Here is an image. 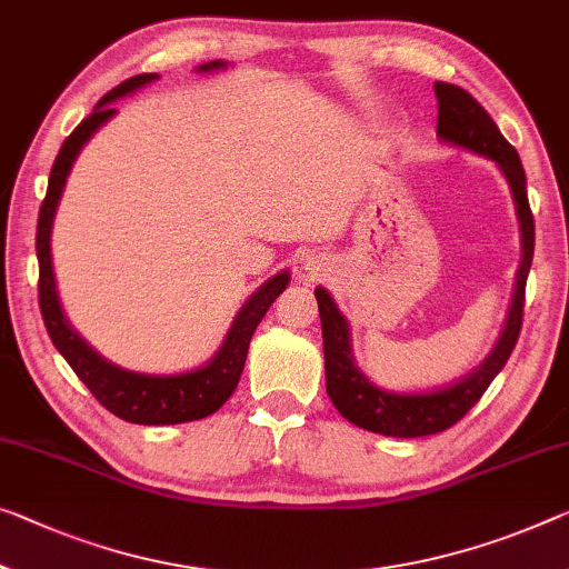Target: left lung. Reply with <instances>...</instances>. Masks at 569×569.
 <instances>
[{
    "instance_id": "8db88e82",
    "label": "left lung",
    "mask_w": 569,
    "mask_h": 569,
    "mask_svg": "<svg viewBox=\"0 0 569 569\" xmlns=\"http://www.w3.org/2000/svg\"><path fill=\"white\" fill-rule=\"evenodd\" d=\"M437 96V137L442 142L483 154L493 160L509 180V188L517 203V216L521 223V267L517 272V290L506 318L503 333L498 338L496 348L476 371L466 379L445 389L425 391V395H397V391H383L366 379L353 361L351 353V330L340 310L336 308L333 297L322 287L315 290L322 326V351H326V389L336 409L348 422L369 432H379L387 437H425L442 432L460 422L491 381L503 369L506 361L517 346L523 320V292H527V277L535 257V216H531L527 198V174H523L521 160L513 147L498 132L496 121L480 103L452 83H435Z\"/></svg>"
}]
</instances>
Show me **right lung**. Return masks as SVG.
Listing matches in <instances>:
<instances>
[{
	"label": "right lung",
	"mask_w": 569,
	"mask_h": 569,
	"mask_svg": "<svg viewBox=\"0 0 569 569\" xmlns=\"http://www.w3.org/2000/svg\"><path fill=\"white\" fill-rule=\"evenodd\" d=\"M218 68H226L223 60H211V63L200 66L198 71L208 73L218 71ZM154 78L157 73L132 76L127 78L124 83H119L117 89H111L99 101V107L93 109V113H89V117L73 129L71 137L66 139L63 147H60L50 170L46 200H42L40 206L38 236H34V249H38L40 264L38 295L40 312L42 320H46L52 346L63 353L78 379L91 389V395L99 399L111 415L134 425H180L213 415L216 409L223 407V401L233 395L236 383L241 379L243 363H247L249 340L254 336L261 318H264V312L269 310V305L277 300L279 292L284 290L287 282H290V274L279 272L269 279V282L261 284L259 290L249 297V302L243 305L241 312L236 315L229 336H226L221 351L213 356V361H208L206 366H200V369L188 373L154 376L119 369V366L109 363L107 358L96 353L93 348L71 328V322L66 320L63 308H60L58 300L56 274H52L50 259L52 216H56L66 178L73 168L76 154L81 152V147L86 142H89V137L117 113V109H111L109 103L113 99H119V96L142 89L144 83H152Z\"/></svg>",
	"instance_id": "1"
}]
</instances>
